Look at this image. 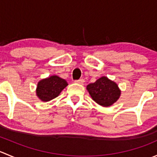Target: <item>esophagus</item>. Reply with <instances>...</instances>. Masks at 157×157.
Returning <instances> with one entry per match:
<instances>
[{"label":"esophagus","instance_id":"1","mask_svg":"<svg viewBox=\"0 0 157 157\" xmlns=\"http://www.w3.org/2000/svg\"><path fill=\"white\" fill-rule=\"evenodd\" d=\"M75 83H78V84H83V83H84V80H83V79H79V80H75Z\"/></svg>","mask_w":157,"mask_h":157}]
</instances>
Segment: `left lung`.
I'll return each instance as SVG.
<instances>
[{
  "mask_svg": "<svg viewBox=\"0 0 157 157\" xmlns=\"http://www.w3.org/2000/svg\"><path fill=\"white\" fill-rule=\"evenodd\" d=\"M86 90L92 99L104 107L111 106L121 96V90L117 83L106 77H100L95 83L88 84Z\"/></svg>",
  "mask_w": 157,
  "mask_h": 157,
  "instance_id": "8db88e82",
  "label": "left lung"
}]
</instances>
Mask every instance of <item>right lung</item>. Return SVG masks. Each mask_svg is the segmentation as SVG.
<instances>
[{"label": "right lung", "instance_id": "1", "mask_svg": "<svg viewBox=\"0 0 157 157\" xmlns=\"http://www.w3.org/2000/svg\"><path fill=\"white\" fill-rule=\"evenodd\" d=\"M64 79L53 75L41 80L38 83L36 95L42 102H48L59 96L61 92L67 86Z\"/></svg>", "mask_w": 157, "mask_h": 157}]
</instances>
